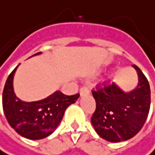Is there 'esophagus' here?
<instances>
[{
    "instance_id": "obj_1",
    "label": "esophagus",
    "mask_w": 155,
    "mask_h": 155,
    "mask_svg": "<svg viewBox=\"0 0 155 155\" xmlns=\"http://www.w3.org/2000/svg\"><path fill=\"white\" fill-rule=\"evenodd\" d=\"M80 94L83 95V94H89V89H88V87L87 86H83V87H81V89H80Z\"/></svg>"
}]
</instances>
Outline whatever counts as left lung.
<instances>
[{
    "mask_svg": "<svg viewBox=\"0 0 155 155\" xmlns=\"http://www.w3.org/2000/svg\"><path fill=\"white\" fill-rule=\"evenodd\" d=\"M138 72V86L130 93L119 89L114 83L96 84L92 94L95 110L91 122L101 138L118 142L134 137L144 125L151 105V90L146 76L132 65Z\"/></svg>",
    "mask_w": 155,
    "mask_h": 155,
    "instance_id": "8db88e82",
    "label": "left lung"
}]
</instances>
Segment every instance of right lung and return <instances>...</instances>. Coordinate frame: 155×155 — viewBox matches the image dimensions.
<instances>
[{"label": "right lung", "instance_id": "obj_1", "mask_svg": "<svg viewBox=\"0 0 155 155\" xmlns=\"http://www.w3.org/2000/svg\"><path fill=\"white\" fill-rule=\"evenodd\" d=\"M16 68L9 74L2 92V107L6 119L10 126L25 138L30 140L46 138L56 130L65 109L75 103L80 94L67 95L57 91L40 101L28 103L21 101L13 88Z\"/></svg>", "mask_w": 155, "mask_h": 155}]
</instances>
